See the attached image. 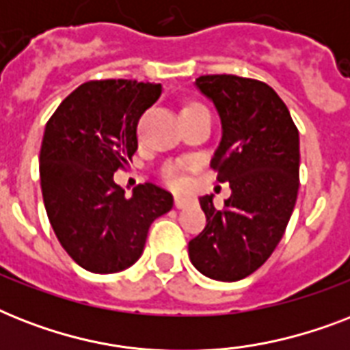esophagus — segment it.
I'll return each instance as SVG.
<instances>
[{"label": "esophagus", "mask_w": 350, "mask_h": 350, "mask_svg": "<svg viewBox=\"0 0 350 350\" xmlns=\"http://www.w3.org/2000/svg\"><path fill=\"white\" fill-rule=\"evenodd\" d=\"M189 203H191V200H189V198H185V196H174L176 208H185L187 205H189Z\"/></svg>", "instance_id": "1"}]
</instances>
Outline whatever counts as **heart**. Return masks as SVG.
Returning <instances> with one entry per match:
<instances>
[{
  "label": "heart",
  "mask_w": 350,
  "mask_h": 350,
  "mask_svg": "<svg viewBox=\"0 0 350 350\" xmlns=\"http://www.w3.org/2000/svg\"><path fill=\"white\" fill-rule=\"evenodd\" d=\"M159 174L163 178L169 185L178 187L183 183V176H185V165L181 161H167V163L161 167Z\"/></svg>",
  "instance_id": "heart-1"
}]
</instances>
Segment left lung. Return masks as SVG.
<instances>
[{
    "label": "left lung",
    "mask_w": 350,
    "mask_h": 350,
    "mask_svg": "<svg viewBox=\"0 0 350 350\" xmlns=\"http://www.w3.org/2000/svg\"><path fill=\"white\" fill-rule=\"evenodd\" d=\"M213 101L221 139L213 158L219 183L232 189L224 208L200 198L207 227L189 241L192 265L218 282L258 271L287 229L299 187V134L282 98L263 81L230 74L200 76Z\"/></svg>",
    "instance_id": "1"
}]
</instances>
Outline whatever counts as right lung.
<instances>
[{
  "mask_svg": "<svg viewBox=\"0 0 350 350\" xmlns=\"http://www.w3.org/2000/svg\"><path fill=\"white\" fill-rule=\"evenodd\" d=\"M161 85L132 79L87 81L68 94L45 126L40 150L43 203L67 254L96 274L134 265L150 225L174 205L154 183L131 198L114 181L137 148V121Z\"/></svg>",
  "mask_w": 350,
  "mask_h": 350,
  "instance_id": "add662e5",
  "label": "right lung"
}]
</instances>
